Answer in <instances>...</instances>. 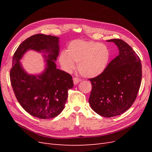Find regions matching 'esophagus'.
Here are the masks:
<instances>
[{"label":"esophagus","mask_w":152,"mask_h":152,"mask_svg":"<svg viewBox=\"0 0 152 152\" xmlns=\"http://www.w3.org/2000/svg\"><path fill=\"white\" fill-rule=\"evenodd\" d=\"M73 84H74V85H77V84H79V82L81 81V80L80 79H78V78H76V77L73 78Z\"/></svg>","instance_id":"obj_1"}]
</instances>
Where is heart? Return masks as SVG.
<instances>
[{
    "mask_svg": "<svg viewBox=\"0 0 152 152\" xmlns=\"http://www.w3.org/2000/svg\"><path fill=\"white\" fill-rule=\"evenodd\" d=\"M110 59V51L104 45L93 41L73 40L66 53L62 51L58 61L63 68L71 72L78 64V70L85 77H96L104 72Z\"/></svg>",
    "mask_w": 152,
    "mask_h": 152,
    "instance_id": "obj_1",
    "label": "heart"
}]
</instances>
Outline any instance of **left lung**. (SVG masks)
<instances>
[{
	"instance_id": "left-lung-1",
	"label": "left lung",
	"mask_w": 152,
	"mask_h": 152,
	"mask_svg": "<svg viewBox=\"0 0 152 152\" xmlns=\"http://www.w3.org/2000/svg\"><path fill=\"white\" fill-rule=\"evenodd\" d=\"M118 49V55L100 75L89 79L92 90L89 99L94 111L105 117L120 115L136 98L142 77L141 60L134 50L121 39L107 40Z\"/></svg>"
}]
</instances>
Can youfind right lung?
<instances>
[{
	"instance_id": "1",
	"label": "right lung",
	"mask_w": 152,
	"mask_h": 152,
	"mask_svg": "<svg viewBox=\"0 0 152 152\" xmlns=\"http://www.w3.org/2000/svg\"><path fill=\"white\" fill-rule=\"evenodd\" d=\"M59 43L58 37L34 35L19 45L12 58L10 80L14 93L25 111L41 119L54 118L61 113L68 91L73 86L72 76L56 68ZM30 50L42 53L45 59V70L38 75H30L20 62Z\"/></svg>"
}]
</instances>
